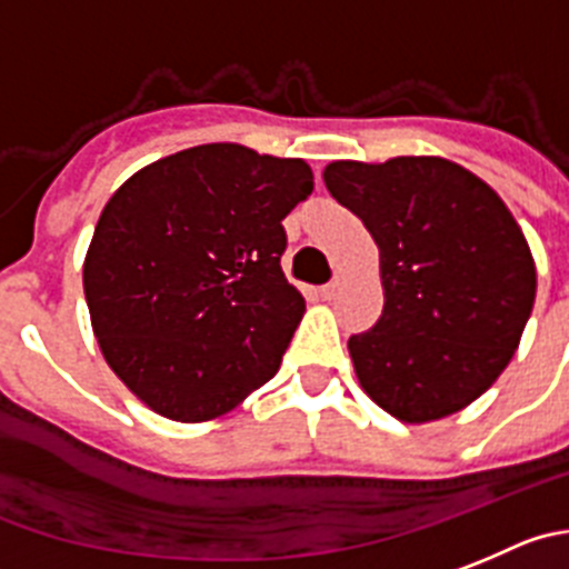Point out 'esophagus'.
<instances>
[{
  "label": "esophagus",
  "mask_w": 569,
  "mask_h": 569,
  "mask_svg": "<svg viewBox=\"0 0 569 569\" xmlns=\"http://www.w3.org/2000/svg\"><path fill=\"white\" fill-rule=\"evenodd\" d=\"M337 291H339V278H333L331 283L322 286V297H326V300H331V297H337Z\"/></svg>",
  "instance_id": "obj_1"
}]
</instances>
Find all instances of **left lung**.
Masks as SVG:
<instances>
[{"label":"left lung","instance_id":"8db88e82","mask_svg":"<svg viewBox=\"0 0 569 569\" xmlns=\"http://www.w3.org/2000/svg\"><path fill=\"white\" fill-rule=\"evenodd\" d=\"M326 188L379 247L385 309L348 339L362 390L392 418L460 412L508 368L536 300V263L506 201L443 157L339 159Z\"/></svg>","mask_w":569,"mask_h":569}]
</instances>
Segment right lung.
I'll list each match as a JSON object with an SVG mask.
<instances>
[{"label":"right lung","instance_id":"add662e5","mask_svg":"<svg viewBox=\"0 0 569 569\" xmlns=\"http://www.w3.org/2000/svg\"><path fill=\"white\" fill-rule=\"evenodd\" d=\"M311 190L302 159L210 142L106 201L83 295L103 359L157 416L212 421L278 373L306 311L280 269L283 219Z\"/></svg>","mask_w":569,"mask_h":569}]
</instances>
